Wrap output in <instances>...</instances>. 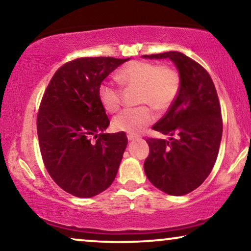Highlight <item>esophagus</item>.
Wrapping results in <instances>:
<instances>
[{"label":"esophagus","mask_w":251,"mask_h":251,"mask_svg":"<svg viewBox=\"0 0 251 251\" xmlns=\"http://www.w3.org/2000/svg\"><path fill=\"white\" fill-rule=\"evenodd\" d=\"M126 137H128L129 140H135L137 138L136 135H131V133H129V135H126Z\"/></svg>","instance_id":"obj_1"}]
</instances>
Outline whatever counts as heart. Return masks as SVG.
I'll list each match as a JSON object with an SVG mask.
<instances>
[{"mask_svg": "<svg viewBox=\"0 0 251 251\" xmlns=\"http://www.w3.org/2000/svg\"><path fill=\"white\" fill-rule=\"evenodd\" d=\"M115 78L125 89L137 90L136 102L143 105L125 109L113 120V128L131 135L154 121L155 116L151 107L157 112L167 111L180 89V75L174 67L151 61H131L116 73ZM98 98L105 111L115 113L121 106L122 92L108 82H102L98 88Z\"/></svg>", "mask_w": 251, "mask_h": 251, "instance_id": "obj_1", "label": "heart"}]
</instances>
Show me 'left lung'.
Segmentation results:
<instances>
[{
  "mask_svg": "<svg viewBox=\"0 0 251 251\" xmlns=\"http://www.w3.org/2000/svg\"><path fill=\"white\" fill-rule=\"evenodd\" d=\"M169 58L180 75V89L166 115L152 126L169 140L149 138L144 163L154 186L170 195H185L203 183L217 160L223 133L221 104L210 75L200 64L177 51L145 54Z\"/></svg>",
  "mask_w": 251,
  "mask_h": 251,
  "instance_id": "left-lung-1",
  "label": "left lung"
}]
</instances>
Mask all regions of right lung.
<instances>
[{"mask_svg": "<svg viewBox=\"0 0 251 251\" xmlns=\"http://www.w3.org/2000/svg\"><path fill=\"white\" fill-rule=\"evenodd\" d=\"M129 60L84 57L64 64L51 78L37 113L44 166L58 186L77 198L111 186L128 144L126 133H104L109 119L98 98L108 74Z\"/></svg>", "mask_w": 251, "mask_h": 251, "instance_id": "add662e5", "label": "right lung"}]
</instances>
